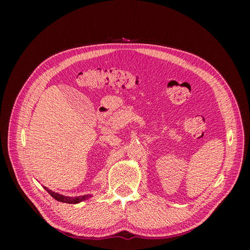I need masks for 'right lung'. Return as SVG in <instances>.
<instances>
[{
	"label": "right lung",
	"instance_id": "obj_1",
	"mask_svg": "<svg viewBox=\"0 0 250 250\" xmlns=\"http://www.w3.org/2000/svg\"><path fill=\"white\" fill-rule=\"evenodd\" d=\"M44 190H47L48 193L52 196L53 198L56 199L57 201H60V202H65V203H73V204H76V203H79L83 200H86L88 199L89 197H92V195H83V196H79V197H67V196H63V195H60L58 193H55V192H52L51 190H49L48 188L43 187Z\"/></svg>",
	"mask_w": 250,
	"mask_h": 250
}]
</instances>
